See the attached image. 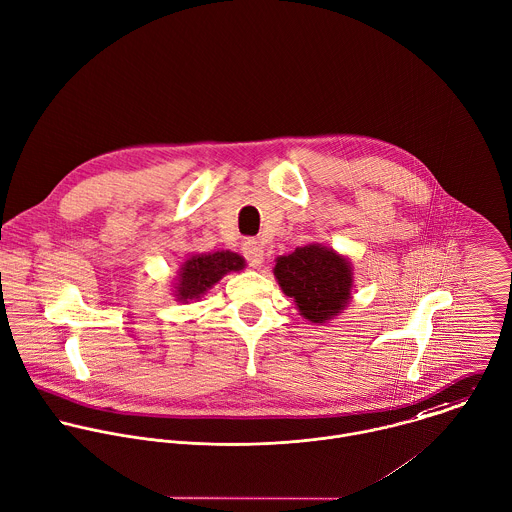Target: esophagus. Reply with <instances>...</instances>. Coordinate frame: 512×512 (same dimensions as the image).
Masks as SVG:
<instances>
[{"mask_svg": "<svg viewBox=\"0 0 512 512\" xmlns=\"http://www.w3.org/2000/svg\"><path fill=\"white\" fill-rule=\"evenodd\" d=\"M241 253H243V257L247 259V263H249L251 267H259V265L263 263V247H261V243H259L257 239H247V241H243Z\"/></svg>", "mask_w": 512, "mask_h": 512, "instance_id": "1", "label": "esophagus"}]
</instances>
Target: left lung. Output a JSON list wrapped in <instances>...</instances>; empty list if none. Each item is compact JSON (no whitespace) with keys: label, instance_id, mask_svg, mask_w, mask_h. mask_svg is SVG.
I'll return each instance as SVG.
<instances>
[{"label":"left lung","instance_id":"obj_1","mask_svg":"<svg viewBox=\"0 0 512 512\" xmlns=\"http://www.w3.org/2000/svg\"><path fill=\"white\" fill-rule=\"evenodd\" d=\"M275 277L287 297H293L301 315L321 323L337 315L351 295V269L333 251L307 245L279 257Z\"/></svg>","mask_w":512,"mask_h":512}]
</instances>
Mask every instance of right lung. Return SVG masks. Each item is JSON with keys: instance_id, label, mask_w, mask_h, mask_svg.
Segmentation results:
<instances>
[{"instance_id": "obj_1", "label": "right lung", "mask_w": 512, "mask_h": 512, "mask_svg": "<svg viewBox=\"0 0 512 512\" xmlns=\"http://www.w3.org/2000/svg\"><path fill=\"white\" fill-rule=\"evenodd\" d=\"M243 257L229 251H217L209 255L191 257L181 271L177 295L179 299H199L211 285H215L225 273L243 269Z\"/></svg>"}]
</instances>
